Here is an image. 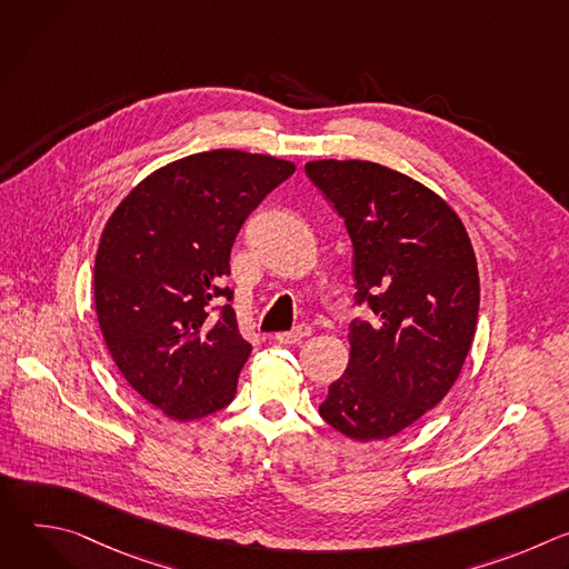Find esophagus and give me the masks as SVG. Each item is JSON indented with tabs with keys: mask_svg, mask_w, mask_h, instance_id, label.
<instances>
[{
	"mask_svg": "<svg viewBox=\"0 0 569 569\" xmlns=\"http://www.w3.org/2000/svg\"><path fill=\"white\" fill-rule=\"evenodd\" d=\"M310 323H306V321H301V323H297V327L292 329V331H283V333H277L274 338L281 342V345H297V342H301L303 338H308L310 336Z\"/></svg>",
	"mask_w": 569,
	"mask_h": 569,
	"instance_id": "esophagus-1",
	"label": "esophagus"
}]
</instances>
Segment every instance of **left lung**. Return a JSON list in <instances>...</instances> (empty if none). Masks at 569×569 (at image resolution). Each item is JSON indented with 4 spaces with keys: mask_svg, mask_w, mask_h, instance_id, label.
<instances>
[{
    "mask_svg": "<svg viewBox=\"0 0 569 569\" xmlns=\"http://www.w3.org/2000/svg\"><path fill=\"white\" fill-rule=\"evenodd\" d=\"M306 176L345 218L356 306L349 367L319 415L356 441L398 435L450 391L475 338L479 274L457 213L373 161L321 159Z\"/></svg>",
    "mask_w": 569,
    "mask_h": 569,
    "instance_id": "obj_1",
    "label": "left lung"
}]
</instances>
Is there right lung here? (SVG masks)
<instances>
[{
    "label": "right lung",
    "mask_w": 569,
    "mask_h": 569,
    "mask_svg": "<svg viewBox=\"0 0 569 569\" xmlns=\"http://www.w3.org/2000/svg\"><path fill=\"white\" fill-rule=\"evenodd\" d=\"M292 173L268 154H189L132 189L103 229L94 266L103 340L132 389L171 419H202L233 400L252 345L231 308V246Z\"/></svg>",
    "instance_id": "add662e5"
}]
</instances>
